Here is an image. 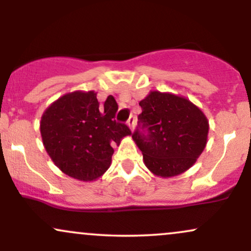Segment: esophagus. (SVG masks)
I'll list each match as a JSON object with an SVG mask.
<instances>
[{"mask_svg": "<svg viewBox=\"0 0 251 251\" xmlns=\"http://www.w3.org/2000/svg\"><path fill=\"white\" fill-rule=\"evenodd\" d=\"M127 126L129 127V129H131V131H133L134 129V124H135V119H134V117L133 116H131L128 118V120H127Z\"/></svg>", "mask_w": 251, "mask_h": 251, "instance_id": "1", "label": "esophagus"}]
</instances>
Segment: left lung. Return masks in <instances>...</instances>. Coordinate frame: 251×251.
<instances>
[{"instance_id":"1","label":"left lung","mask_w":251,"mask_h":251,"mask_svg":"<svg viewBox=\"0 0 251 251\" xmlns=\"http://www.w3.org/2000/svg\"><path fill=\"white\" fill-rule=\"evenodd\" d=\"M139 105L142 113L132 138L146 168L163 178L189 170L208 142L205 114L186 98L168 92L151 91Z\"/></svg>"}]
</instances>
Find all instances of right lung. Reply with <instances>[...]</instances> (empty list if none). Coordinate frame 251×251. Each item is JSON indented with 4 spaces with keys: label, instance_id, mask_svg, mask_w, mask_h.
<instances>
[{
    "label": "right lung",
    "instance_id": "right-lung-1",
    "mask_svg": "<svg viewBox=\"0 0 251 251\" xmlns=\"http://www.w3.org/2000/svg\"><path fill=\"white\" fill-rule=\"evenodd\" d=\"M117 111L112 96L100 106L94 91H75L60 97L43 112V146L63 174L93 181L107 171L114 152L112 145L131 135L125 124L114 120Z\"/></svg>",
    "mask_w": 251,
    "mask_h": 251
}]
</instances>
